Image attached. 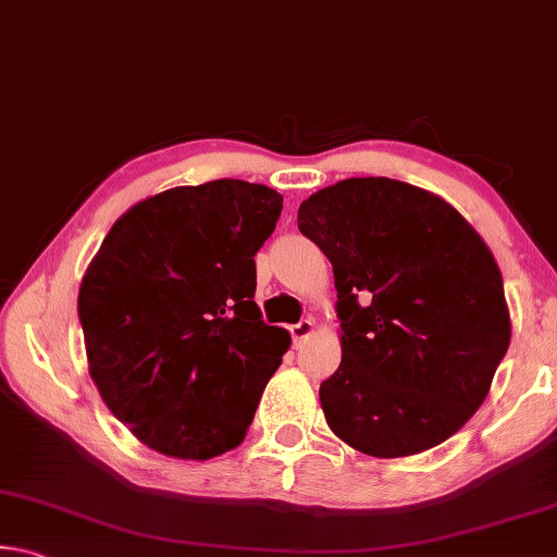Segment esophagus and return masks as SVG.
I'll use <instances>...</instances> for the list:
<instances>
[{"label": "esophagus", "mask_w": 557, "mask_h": 557, "mask_svg": "<svg viewBox=\"0 0 557 557\" xmlns=\"http://www.w3.org/2000/svg\"><path fill=\"white\" fill-rule=\"evenodd\" d=\"M289 334H292V338H295V344H301L305 338L314 334V322H312V319H301L299 324L289 326Z\"/></svg>", "instance_id": "esophagus-1"}]
</instances>
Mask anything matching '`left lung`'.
I'll return each instance as SVG.
<instances>
[{"label": "left lung", "mask_w": 557, "mask_h": 557, "mask_svg": "<svg viewBox=\"0 0 557 557\" xmlns=\"http://www.w3.org/2000/svg\"><path fill=\"white\" fill-rule=\"evenodd\" d=\"M299 231L334 268L342 363L319 388L338 440L369 457L420 455L484 403L511 342L504 280L465 215L385 176L301 201Z\"/></svg>", "instance_id": "8db88e82"}]
</instances>
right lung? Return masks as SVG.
<instances>
[{
  "instance_id": "add662e5",
  "label": "right lung",
  "mask_w": 557,
  "mask_h": 557,
  "mask_svg": "<svg viewBox=\"0 0 557 557\" xmlns=\"http://www.w3.org/2000/svg\"><path fill=\"white\" fill-rule=\"evenodd\" d=\"M282 211L240 178L174 186L108 231L81 280L88 373L145 447L206 461L248 435L292 344L256 305V252Z\"/></svg>"
}]
</instances>
